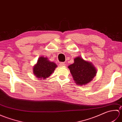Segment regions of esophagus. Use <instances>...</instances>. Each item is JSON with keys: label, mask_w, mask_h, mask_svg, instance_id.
Wrapping results in <instances>:
<instances>
[{"label": "esophagus", "mask_w": 122, "mask_h": 122, "mask_svg": "<svg viewBox=\"0 0 122 122\" xmlns=\"http://www.w3.org/2000/svg\"><path fill=\"white\" fill-rule=\"evenodd\" d=\"M59 65L60 66H66V64L64 63V62H61V63H60Z\"/></svg>", "instance_id": "34e87169"}]
</instances>
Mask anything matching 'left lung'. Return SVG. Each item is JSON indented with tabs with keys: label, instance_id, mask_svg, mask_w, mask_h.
<instances>
[{
	"label": "left lung",
	"instance_id": "left-lung-1",
	"mask_svg": "<svg viewBox=\"0 0 122 122\" xmlns=\"http://www.w3.org/2000/svg\"><path fill=\"white\" fill-rule=\"evenodd\" d=\"M68 68L75 83L81 86L92 81L97 73V70L92 63L80 56L74 59V63L69 66Z\"/></svg>",
	"mask_w": 122,
	"mask_h": 122
}]
</instances>
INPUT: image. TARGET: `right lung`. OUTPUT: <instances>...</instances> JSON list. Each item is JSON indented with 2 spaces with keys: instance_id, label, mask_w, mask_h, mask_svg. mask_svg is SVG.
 Instances as JSON below:
<instances>
[{
  "instance_id": "obj_1",
  "label": "right lung",
  "mask_w": 122,
  "mask_h": 122,
  "mask_svg": "<svg viewBox=\"0 0 122 122\" xmlns=\"http://www.w3.org/2000/svg\"><path fill=\"white\" fill-rule=\"evenodd\" d=\"M56 67L55 63L50 61L46 57L41 56L33 66V73L37 78L45 80L53 73Z\"/></svg>"
}]
</instances>
